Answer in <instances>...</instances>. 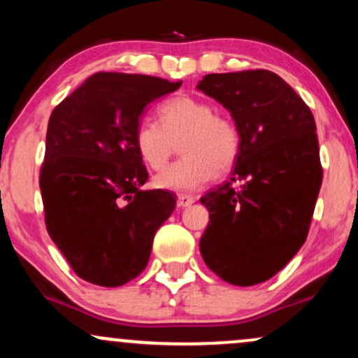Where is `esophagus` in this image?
<instances>
[{
    "label": "esophagus",
    "instance_id": "obj_1",
    "mask_svg": "<svg viewBox=\"0 0 358 358\" xmlns=\"http://www.w3.org/2000/svg\"><path fill=\"white\" fill-rule=\"evenodd\" d=\"M195 202V199L190 195H185V193H180L178 199H176V203H178L180 208H185V207H190V205Z\"/></svg>",
    "mask_w": 358,
    "mask_h": 358
}]
</instances>
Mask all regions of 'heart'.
Instances as JSON below:
<instances>
[{
  "mask_svg": "<svg viewBox=\"0 0 358 358\" xmlns=\"http://www.w3.org/2000/svg\"><path fill=\"white\" fill-rule=\"evenodd\" d=\"M159 122L141 119L134 129L139 158L151 170H162L180 141L183 158L155 176L156 188L190 193L234 166L241 151V131L231 117L193 96H178L159 108Z\"/></svg>",
  "mask_w": 358,
  "mask_h": 358,
  "instance_id": "b5f03b06",
  "label": "heart"
}]
</instances>
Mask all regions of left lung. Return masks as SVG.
<instances>
[{"label": "left lung", "mask_w": 358, "mask_h": 358, "mask_svg": "<svg viewBox=\"0 0 358 358\" xmlns=\"http://www.w3.org/2000/svg\"><path fill=\"white\" fill-rule=\"evenodd\" d=\"M196 89L229 109L241 131L231 182L200 199L210 213L200 252L231 285L264 282L310 231L323 180L315 117L278 73L261 69L208 73Z\"/></svg>", "instance_id": "left-lung-1"}]
</instances>
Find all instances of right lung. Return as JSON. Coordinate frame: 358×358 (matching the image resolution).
I'll use <instances>...</instances> for the list:
<instances>
[{
	"label": "right lung",
	"mask_w": 358,
	"mask_h": 358,
	"mask_svg": "<svg viewBox=\"0 0 358 358\" xmlns=\"http://www.w3.org/2000/svg\"><path fill=\"white\" fill-rule=\"evenodd\" d=\"M180 82L97 72L53 109L40 170L45 225L73 273L116 287L143 273L175 195L141 190L148 170L134 129Z\"/></svg>",
	"instance_id": "add662e5"
}]
</instances>
